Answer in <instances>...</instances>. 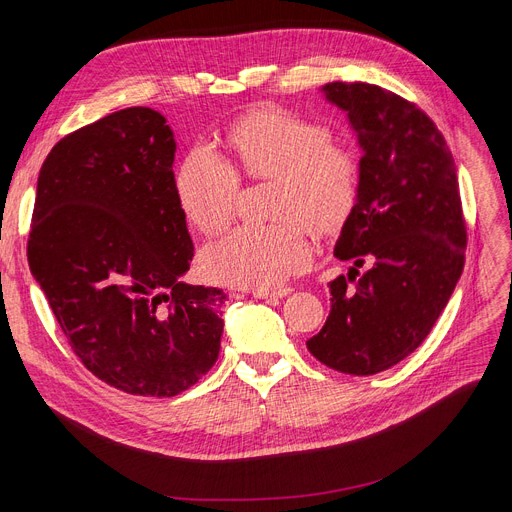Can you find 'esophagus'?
<instances>
[{
  "mask_svg": "<svg viewBox=\"0 0 512 512\" xmlns=\"http://www.w3.org/2000/svg\"><path fill=\"white\" fill-rule=\"evenodd\" d=\"M290 290H278V292H270V290H253L251 294L255 299H261V301H267V303H278L282 297H286Z\"/></svg>",
  "mask_w": 512,
  "mask_h": 512,
  "instance_id": "esophagus-1",
  "label": "esophagus"
}]
</instances>
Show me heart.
<instances>
[{
  "instance_id": "1",
  "label": "heart",
  "mask_w": 512,
  "mask_h": 512,
  "mask_svg": "<svg viewBox=\"0 0 512 512\" xmlns=\"http://www.w3.org/2000/svg\"><path fill=\"white\" fill-rule=\"evenodd\" d=\"M238 168L278 180L272 226H236L201 251L199 267L215 284L278 290L305 272L315 245L303 219L319 230L338 226L359 195L353 153L332 145L326 124L284 110H259L228 132ZM240 174L213 145L191 147L176 174V197L199 232L224 228L234 215Z\"/></svg>"
}]
</instances>
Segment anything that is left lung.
Wrapping results in <instances>:
<instances>
[{"mask_svg": "<svg viewBox=\"0 0 512 512\" xmlns=\"http://www.w3.org/2000/svg\"><path fill=\"white\" fill-rule=\"evenodd\" d=\"M321 91L346 112L363 157L357 203L334 247L353 267L330 282V315L307 348L336 371L373 375L427 338L463 274L459 178L442 132L415 103L369 83L336 80Z\"/></svg>", "mask_w": 512, "mask_h": 512, "instance_id": "left-lung-1", "label": "left lung"}]
</instances>
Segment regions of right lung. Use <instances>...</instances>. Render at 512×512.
<instances>
[{
    "instance_id": "add662e5",
    "label": "right lung",
    "mask_w": 512,
    "mask_h": 512,
    "mask_svg": "<svg viewBox=\"0 0 512 512\" xmlns=\"http://www.w3.org/2000/svg\"><path fill=\"white\" fill-rule=\"evenodd\" d=\"M174 132L126 107L53 147L37 180L31 272L74 355L137 396H176L220 355L226 294L182 282L193 240L176 197Z\"/></svg>"
}]
</instances>
